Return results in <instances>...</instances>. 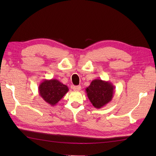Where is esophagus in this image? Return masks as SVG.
<instances>
[{"label": "esophagus", "mask_w": 156, "mask_h": 156, "mask_svg": "<svg viewBox=\"0 0 156 156\" xmlns=\"http://www.w3.org/2000/svg\"><path fill=\"white\" fill-rule=\"evenodd\" d=\"M72 88L74 91H80L81 90V86H74Z\"/></svg>", "instance_id": "1"}]
</instances>
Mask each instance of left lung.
<instances>
[{"mask_svg": "<svg viewBox=\"0 0 156 156\" xmlns=\"http://www.w3.org/2000/svg\"><path fill=\"white\" fill-rule=\"evenodd\" d=\"M114 90L115 87L111 82L95 79L86 88V92L92 105L95 108H101L112 101Z\"/></svg>", "mask_w": 156, "mask_h": 156, "instance_id": "left-lung-1", "label": "left lung"}]
</instances>
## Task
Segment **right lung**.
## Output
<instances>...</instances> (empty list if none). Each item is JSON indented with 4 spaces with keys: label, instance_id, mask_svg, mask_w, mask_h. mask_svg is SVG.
Wrapping results in <instances>:
<instances>
[{
    "label": "right lung",
    "instance_id": "right-lung-1",
    "mask_svg": "<svg viewBox=\"0 0 156 156\" xmlns=\"http://www.w3.org/2000/svg\"><path fill=\"white\" fill-rule=\"evenodd\" d=\"M67 86L57 79L44 80L39 86V94L44 100L54 107L68 92Z\"/></svg>",
    "mask_w": 156,
    "mask_h": 156
}]
</instances>
